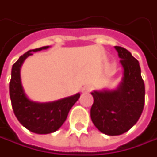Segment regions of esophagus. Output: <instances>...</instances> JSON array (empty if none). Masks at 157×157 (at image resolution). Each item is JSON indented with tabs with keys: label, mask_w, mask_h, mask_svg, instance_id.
Segmentation results:
<instances>
[{
	"label": "esophagus",
	"mask_w": 157,
	"mask_h": 157,
	"mask_svg": "<svg viewBox=\"0 0 157 157\" xmlns=\"http://www.w3.org/2000/svg\"><path fill=\"white\" fill-rule=\"evenodd\" d=\"M91 91H92V86H85L81 90L82 93H89Z\"/></svg>",
	"instance_id": "obj_1"
}]
</instances>
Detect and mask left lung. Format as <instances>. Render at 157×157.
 I'll return each instance as SVG.
<instances>
[{
  "label": "left lung",
  "mask_w": 157,
  "mask_h": 157,
  "mask_svg": "<svg viewBox=\"0 0 157 157\" xmlns=\"http://www.w3.org/2000/svg\"><path fill=\"white\" fill-rule=\"evenodd\" d=\"M121 58L123 77L116 89L94 91L91 119L94 126L107 136H120L137 122L142 114L145 86L139 62L123 47L114 46Z\"/></svg>",
  "instance_id": "obj_1"
}]
</instances>
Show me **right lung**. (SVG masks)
I'll return each mask as SVG.
<instances>
[{
  "instance_id": "right-lung-1",
  "label": "right lung",
  "mask_w": 157,
  "mask_h": 157,
  "mask_svg": "<svg viewBox=\"0 0 157 157\" xmlns=\"http://www.w3.org/2000/svg\"><path fill=\"white\" fill-rule=\"evenodd\" d=\"M44 46L30 50L15 62L12 66L9 83V95L15 115L19 122L28 130L40 135L51 134L57 131L65 121L70 109L79 99L80 94L66 97L52 102H36L29 99L21 81V67L32 52L48 49Z\"/></svg>"
}]
</instances>
